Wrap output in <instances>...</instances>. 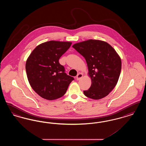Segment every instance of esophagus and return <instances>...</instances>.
Returning a JSON list of instances; mask_svg holds the SVG:
<instances>
[{"mask_svg": "<svg viewBox=\"0 0 146 146\" xmlns=\"http://www.w3.org/2000/svg\"><path fill=\"white\" fill-rule=\"evenodd\" d=\"M83 76V74H82V73H79V74L77 75V76H76V80H80Z\"/></svg>", "mask_w": 146, "mask_h": 146, "instance_id": "esophagus-1", "label": "esophagus"}]
</instances>
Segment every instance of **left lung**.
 Wrapping results in <instances>:
<instances>
[{
	"instance_id": "8db88e82",
	"label": "left lung",
	"mask_w": 146,
	"mask_h": 146,
	"mask_svg": "<svg viewBox=\"0 0 146 146\" xmlns=\"http://www.w3.org/2000/svg\"><path fill=\"white\" fill-rule=\"evenodd\" d=\"M72 47L85 58L90 88L84 91L86 97L99 100L107 96L118 83L121 61L116 51L107 42L89 39L74 44Z\"/></svg>"
}]
</instances>
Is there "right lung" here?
<instances>
[{"label": "right lung", "instance_id": "obj_1", "mask_svg": "<svg viewBox=\"0 0 146 146\" xmlns=\"http://www.w3.org/2000/svg\"><path fill=\"white\" fill-rule=\"evenodd\" d=\"M70 42L51 40L39 44L26 63L28 82L40 97L54 100L63 96L74 78L64 72L59 59L69 49Z\"/></svg>", "mask_w": 146, "mask_h": 146}]
</instances>
